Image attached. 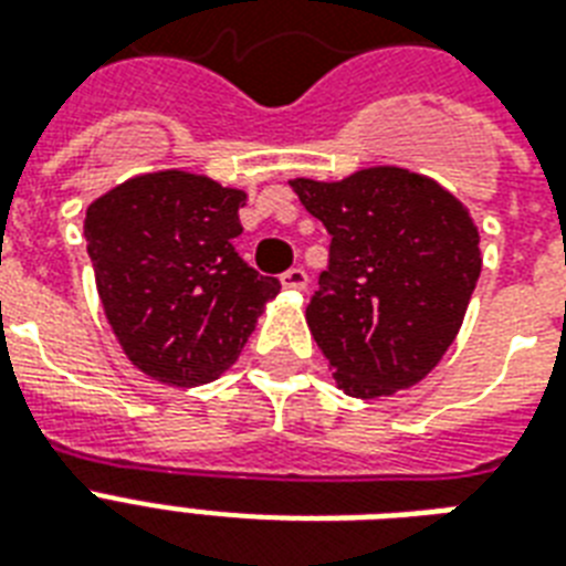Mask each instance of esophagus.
Masks as SVG:
<instances>
[{
	"mask_svg": "<svg viewBox=\"0 0 566 566\" xmlns=\"http://www.w3.org/2000/svg\"><path fill=\"white\" fill-rule=\"evenodd\" d=\"M282 287L284 291H305L308 287V273L302 266H293V270L282 273Z\"/></svg>",
	"mask_w": 566,
	"mask_h": 566,
	"instance_id": "obj_1",
	"label": "esophagus"
}]
</instances>
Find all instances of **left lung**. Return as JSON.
I'll return each instance as SVG.
<instances>
[{
  "label": "left lung",
  "instance_id": "left-lung-1",
  "mask_svg": "<svg viewBox=\"0 0 566 566\" xmlns=\"http://www.w3.org/2000/svg\"><path fill=\"white\" fill-rule=\"evenodd\" d=\"M291 188L332 234L305 317L337 387L376 399L422 381L455 340L482 273L467 205L387 164Z\"/></svg>",
  "mask_w": 566,
  "mask_h": 566
}]
</instances>
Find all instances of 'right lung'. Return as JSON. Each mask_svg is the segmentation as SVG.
<instances>
[{"instance_id":"1","label":"right lung","mask_w":566,"mask_h":566,"mask_svg":"<svg viewBox=\"0 0 566 566\" xmlns=\"http://www.w3.org/2000/svg\"><path fill=\"white\" fill-rule=\"evenodd\" d=\"M247 193L188 170L144 172L87 205L102 308L137 370L208 385L238 361L282 284L234 252Z\"/></svg>"}]
</instances>
